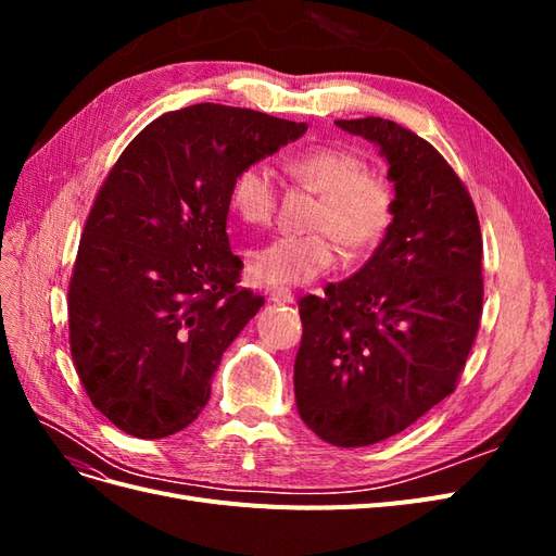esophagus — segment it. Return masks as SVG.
I'll list each match as a JSON object with an SVG mask.
<instances>
[{
    "instance_id": "obj_1",
    "label": "esophagus",
    "mask_w": 556,
    "mask_h": 556,
    "mask_svg": "<svg viewBox=\"0 0 556 556\" xmlns=\"http://www.w3.org/2000/svg\"><path fill=\"white\" fill-rule=\"evenodd\" d=\"M268 299H271L274 304H292L294 292L288 290V288H276V290L268 292Z\"/></svg>"
}]
</instances>
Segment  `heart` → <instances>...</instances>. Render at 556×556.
<instances>
[{
    "label": "heart",
    "instance_id": "b5f03b06",
    "mask_svg": "<svg viewBox=\"0 0 556 556\" xmlns=\"http://www.w3.org/2000/svg\"><path fill=\"white\" fill-rule=\"evenodd\" d=\"M294 180L323 192L304 237L285 233L250 250L248 274L260 285H304L339 262V241L350 255L382 243L394 223L396 194L384 176L368 172L355 150L317 146L288 160ZM229 206L245 225H266L278 206V185L264 164H250L231 180Z\"/></svg>",
    "mask_w": 556,
    "mask_h": 556
}]
</instances>
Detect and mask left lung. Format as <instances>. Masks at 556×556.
Listing matches in <instances>:
<instances>
[{"label": "left lung", "instance_id": "1", "mask_svg": "<svg viewBox=\"0 0 556 556\" xmlns=\"http://www.w3.org/2000/svg\"><path fill=\"white\" fill-rule=\"evenodd\" d=\"M380 146L394 223L359 271L299 301L296 408L319 439L374 445L454 392L482 315V233L466 185L415 131L336 121Z\"/></svg>", "mask_w": 556, "mask_h": 556}]
</instances>
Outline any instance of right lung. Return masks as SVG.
Here are the masks:
<instances>
[{
  "label": "right lung",
  "instance_id": "1",
  "mask_svg": "<svg viewBox=\"0 0 556 556\" xmlns=\"http://www.w3.org/2000/svg\"><path fill=\"white\" fill-rule=\"evenodd\" d=\"M304 131L252 109L194 104L160 115L113 164L66 301L76 374L117 429L164 439L204 410L223 352L264 306L239 288L231 180Z\"/></svg>",
  "mask_w": 556,
  "mask_h": 556
}]
</instances>
